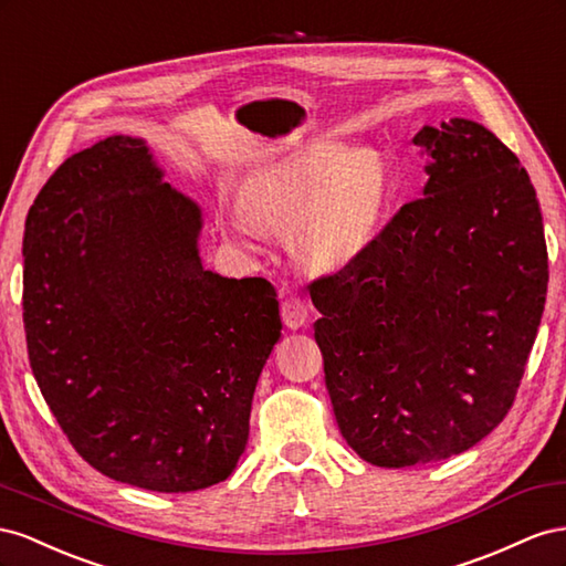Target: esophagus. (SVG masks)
<instances>
[{
  "label": "esophagus",
  "mask_w": 566,
  "mask_h": 566,
  "mask_svg": "<svg viewBox=\"0 0 566 566\" xmlns=\"http://www.w3.org/2000/svg\"><path fill=\"white\" fill-rule=\"evenodd\" d=\"M308 313H311L308 303H305V301H303L301 296H296V294L286 296V298L282 301V319H284V325H286L289 329L303 327L305 322H308Z\"/></svg>",
  "instance_id": "1"
}]
</instances>
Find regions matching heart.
<instances>
[{
  "label": "heart",
  "instance_id": "heart-1",
  "mask_svg": "<svg viewBox=\"0 0 566 566\" xmlns=\"http://www.w3.org/2000/svg\"><path fill=\"white\" fill-rule=\"evenodd\" d=\"M386 175L373 151L313 144L247 177L224 230L241 241L286 232L294 258L329 272L353 263L379 230Z\"/></svg>",
  "mask_w": 566,
  "mask_h": 566
}]
</instances>
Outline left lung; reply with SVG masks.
I'll return each mask as SVG.
<instances>
[{
  "mask_svg": "<svg viewBox=\"0 0 566 566\" xmlns=\"http://www.w3.org/2000/svg\"><path fill=\"white\" fill-rule=\"evenodd\" d=\"M424 197L308 284L346 443L377 467L464 453L512 408L536 342L547 249L536 189L486 127L424 125Z\"/></svg>",
  "mask_w": 566,
  "mask_h": 566,
  "instance_id": "1",
  "label": "left lung"
}]
</instances>
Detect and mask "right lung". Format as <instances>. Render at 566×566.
Instances as JSON below:
<instances>
[{
    "instance_id": "obj_1",
    "label": "right lung",
    "mask_w": 566,
    "mask_h": 566,
    "mask_svg": "<svg viewBox=\"0 0 566 566\" xmlns=\"http://www.w3.org/2000/svg\"><path fill=\"white\" fill-rule=\"evenodd\" d=\"M142 139L63 160L23 237L28 358L96 472L158 493L228 479L280 342L274 286L203 270L201 211L160 182Z\"/></svg>"
}]
</instances>
